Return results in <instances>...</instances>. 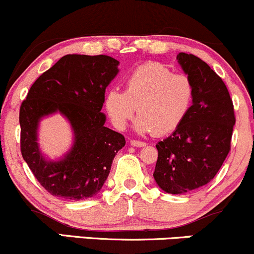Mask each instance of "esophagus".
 Masks as SVG:
<instances>
[{"mask_svg":"<svg viewBox=\"0 0 254 254\" xmlns=\"http://www.w3.org/2000/svg\"><path fill=\"white\" fill-rule=\"evenodd\" d=\"M130 144L133 145V147H137V148L144 147V145H145L144 142H142V141H135V139H131Z\"/></svg>","mask_w":254,"mask_h":254,"instance_id":"esophagus-1","label":"esophagus"}]
</instances>
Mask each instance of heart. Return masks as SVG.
I'll list each match as a JSON object with an SVG mask.
<instances>
[{
	"instance_id": "heart-1",
	"label": "heart",
	"mask_w": 254,
	"mask_h": 254,
	"mask_svg": "<svg viewBox=\"0 0 254 254\" xmlns=\"http://www.w3.org/2000/svg\"><path fill=\"white\" fill-rule=\"evenodd\" d=\"M193 100L194 86L188 75L173 74L164 64L148 62L127 75L125 92L107 90L104 107L116 129H125L137 107V132L167 135L183 124Z\"/></svg>"
}]
</instances>
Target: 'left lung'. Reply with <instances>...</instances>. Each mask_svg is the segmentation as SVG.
<instances>
[{"mask_svg":"<svg viewBox=\"0 0 254 254\" xmlns=\"http://www.w3.org/2000/svg\"><path fill=\"white\" fill-rule=\"evenodd\" d=\"M178 63L194 86L192 109L164 141L154 179L167 193L184 194L210 183L230 150L234 107L226 84L204 61L180 52Z\"/></svg>","mask_w":254,"mask_h":254,"instance_id":"1","label":"left lung"}]
</instances>
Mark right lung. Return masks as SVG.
Masks as SVG:
<instances>
[{
  "mask_svg": "<svg viewBox=\"0 0 254 254\" xmlns=\"http://www.w3.org/2000/svg\"><path fill=\"white\" fill-rule=\"evenodd\" d=\"M119 62L105 55H66L32 84L20 107L21 154L40 185L52 196L87 199L100 192L112 161L125 145L122 133L105 127V90L119 72ZM60 113L73 132L69 150L45 157L37 143L40 122Z\"/></svg>",
  "mask_w": 254,
  "mask_h": 254,
  "instance_id": "add662e5",
  "label": "right lung"
}]
</instances>
